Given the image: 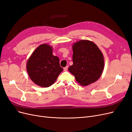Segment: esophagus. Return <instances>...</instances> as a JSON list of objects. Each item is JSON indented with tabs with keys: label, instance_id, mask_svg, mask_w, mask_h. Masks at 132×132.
<instances>
[{
	"label": "esophagus",
	"instance_id": "34e87169",
	"mask_svg": "<svg viewBox=\"0 0 132 132\" xmlns=\"http://www.w3.org/2000/svg\"><path fill=\"white\" fill-rule=\"evenodd\" d=\"M68 67H69V66H68L65 67H64V68H63V70H64L65 71H66L67 70V69H68Z\"/></svg>",
	"mask_w": 132,
	"mask_h": 132
}]
</instances>
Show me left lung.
I'll use <instances>...</instances> for the list:
<instances>
[{
  "label": "left lung",
  "instance_id": "left-lung-1",
  "mask_svg": "<svg viewBox=\"0 0 132 132\" xmlns=\"http://www.w3.org/2000/svg\"><path fill=\"white\" fill-rule=\"evenodd\" d=\"M73 64L69 71L74 75L77 81L81 86H87L98 80L104 66L103 55L96 44L84 40L72 45Z\"/></svg>",
  "mask_w": 132,
  "mask_h": 132
}]
</instances>
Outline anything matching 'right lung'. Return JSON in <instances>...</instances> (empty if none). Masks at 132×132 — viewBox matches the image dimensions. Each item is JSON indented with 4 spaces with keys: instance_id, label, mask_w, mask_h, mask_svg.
Listing matches in <instances>:
<instances>
[{
    "instance_id": "obj_1",
    "label": "right lung",
    "mask_w": 132,
    "mask_h": 132,
    "mask_svg": "<svg viewBox=\"0 0 132 132\" xmlns=\"http://www.w3.org/2000/svg\"><path fill=\"white\" fill-rule=\"evenodd\" d=\"M27 70L35 84L47 87L53 85L63 71L59 59L53 55V48L42 44L33 52L27 62Z\"/></svg>"
}]
</instances>
